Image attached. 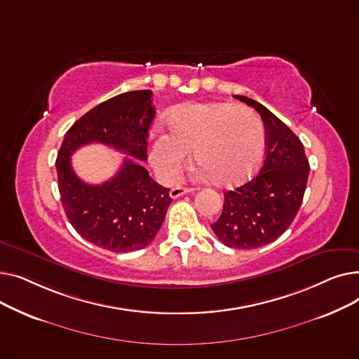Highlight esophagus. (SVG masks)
I'll use <instances>...</instances> for the list:
<instances>
[{"mask_svg":"<svg viewBox=\"0 0 359 359\" xmlns=\"http://www.w3.org/2000/svg\"><path fill=\"white\" fill-rule=\"evenodd\" d=\"M189 192H192V189H187V187H182V186H176V187H173L172 191H170V198L176 199V198L183 196V195L189 194Z\"/></svg>","mask_w":359,"mask_h":359,"instance_id":"esophagus-1","label":"esophagus"}]
</instances>
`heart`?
<instances>
[{
	"mask_svg": "<svg viewBox=\"0 0 359 359\" xmlns=\"http://www.w3.org/2000/svg\"><path fill=\"white\" fill-rule=\"evenodd\" d=\"M165 132H154L148 156L158 176L172 182L187 163L189 151L201 173L221 186L248 179L265 153V129L256 111L243 104L184 103L167 115Z\"/></svg>",
	"mask_w": 359,
	"mask_h": 359,
	"instance_id": "1",
	"label": "heart"
}]
</instances>
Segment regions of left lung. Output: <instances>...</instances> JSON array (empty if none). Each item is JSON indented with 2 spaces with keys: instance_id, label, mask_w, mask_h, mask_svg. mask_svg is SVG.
Here are the masks:
<instances>
[{
  "instance_id": "left-lung-1",
  "label": "left lung",
  "mask_w": 359,
  "mask_h": 359,
  "mask_svg": "<svg viewBox=\"0 0 359 359\" xmlns=\"http://www.w3.org/2000/svg\"><path fill=\"white\" fill-rule=\"evenodd\" d=\"M234 97L259 111L266 132V154L252 180L224 194L221 217L211 229L227 248L257 249L275 241L294 221L310 164L303 142L269 109L246 96Z\"/></svg>"
}]
</instances>
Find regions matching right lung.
Returning a JSON list of instances; mask_svg holds the SVG:
<instances>
[{
  "label": "right lung",
  "instance_id": "add662e5",
  "mask_svg": "<svg viewBox=\"0 0 359 359\" xmlns=\"http://www.w3.org/2000/svg\"><path fill=\"white\" fill-rule=\"evenodd\" d=\"M151 96V90L128 91L93 107L67 130L55 163L61 202L74 230L115 253L144 249L154 240L172 203L170 189L128 158L110 181L84 184L73 173L70 156L83 144L100 142L145 161L156 115Z\"/></svg>",
  "mask_w": 359,
  "mask_h": 359
}]
</instances>
